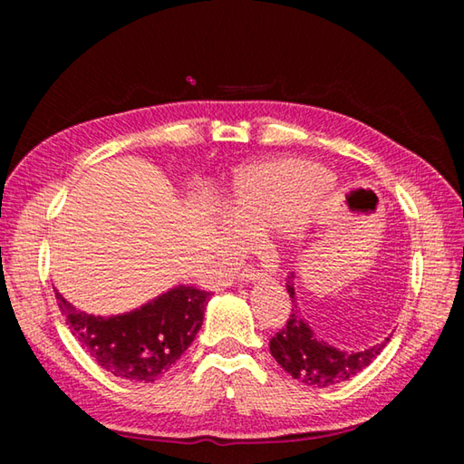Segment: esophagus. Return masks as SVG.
Returning <instances> with one entry per match:
<instances>
[{"mask_svg": "<svg viewBox=\"0 0 464 464\" xmlns=\"http://www.w3.org/2000/svg\"><path fill=\"white\" fill-rule=\"evenodd\" d=\"M239 278H241L243 282H257V280H264L266 274H264L262 270L251 268V266H247V268L239 274Z\"/></svg>", "mask_w": 464, "mask_h": 464, "instance_id": "esophagus-1", "label": "esophagus"}]
</instances>
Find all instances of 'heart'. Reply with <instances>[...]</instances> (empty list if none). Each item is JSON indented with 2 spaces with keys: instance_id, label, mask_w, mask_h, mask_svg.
Instances as JSON below:
<instances>
[{
  "instance_id": "obj_1",
  "label": "heart",
  "mask_w": 464,
  "mask_h": 464,
  "mask_svg": "<svg viewBox=\"0 0 464 464\" xmlns=\"http://www.w3.org/2000/svg\"><path fill=\"white\" fill-rule=\"evenodd\" d=\"M321 178L324 169L301 160L266 161L243 169L227 198L229 239L241 241L243 233L268 229L285 243L301 239L309 215L303 198Z\"/></svg>"
}]
</instances>
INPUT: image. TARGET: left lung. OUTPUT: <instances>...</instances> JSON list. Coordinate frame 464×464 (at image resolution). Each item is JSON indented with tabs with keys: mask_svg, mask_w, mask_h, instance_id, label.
Listing matches in <instances>:
<instances>
[{
	"mask_svg": "<svg viewBox=\"0 0 464 464\" xmlns=\"http://www.w3.org/2000/svg\"><path fill=\"white\" fill-rule=\"evenodd\" d=\"M293 278L295 276H288L286 288L295 303ZM387 342L389 337H384V342L371 345L362 352L337 350L313 334L301 311L293 304L286 325L270 340V352L293 379L309 384V387H329V384L343 382L350 376L364 371L381 354Z\"/></svg>",
	"mask_w": 464,
	"mask_h": 464,
	"instance_id": "obj_1",
	"label": "left lung"
}]
</instances>
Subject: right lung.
<instances>
[{
  "mask_svg": "<svg viewBox=\"0 0 464 464\" xmlns=\"http://www.w3.org/2000/svg\"><path fill=\"white\" fill-rule=\"evenodd\" d=\"M59 309L85 352L119 379L153 382L194 342L208 303L207 290L176 286L124 315L96 317L72 307L57 290Z\"/></svg>",
  "mask_w": 464,
  "mask_h": 464,
  "instance_id": "obj_1",
  "label": "right lung"
}]
</instances>
